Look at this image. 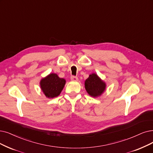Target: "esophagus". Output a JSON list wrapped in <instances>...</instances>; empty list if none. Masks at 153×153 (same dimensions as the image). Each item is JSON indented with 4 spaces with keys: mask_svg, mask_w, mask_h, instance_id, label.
Returning <instances> with one entry per match:
<instances>
[{
    "mask_svg": "<svg viewBox=\"0 0 153 153\" xmlns=\"http://www.w3.org/2000/svg\"><path fill=\"white\" fill-rule=\"evenodd\" d=\"M71 80L72 81H78V78L77 76H71Z\"/></svg>",
    "mask_w": 153,
    "mask_h": 153,
    "instance_id": "34e87169",
    "label": "esophagus"
}]
</instances>
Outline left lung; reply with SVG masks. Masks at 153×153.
<instances>
[{
    "label": "left lung",
    "instance_id": "left-lung-1",
    "mask_svg": "<svg viewBox=\"0 0 153 153\" xmlns=\"http://www.w3.org/2000/svg\"><path fill=\"white\" fill-rule=\"evenodd\" d=\"M85 88L91 97H97L104 92L106 83L95 73H91L85 81Z\"/></svg>",
    "mask_w": 153,
    "mask_h": 153
}]
</instances>
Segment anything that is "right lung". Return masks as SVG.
Wrapping results in <instances>:
<instances>
[{"label":"right lung","instance_id":"add662e5","mask_svg":"<svg viewBox=\"0 0 153 153\" xmlns=\"http://www.w3.org/2000/svg\"><path fill=\"white\" fill-rule=\"evenodd\" d=\"M66 80L56 73H50L40 82L41 88L47 98L58 97L63 89Z\"/></svg>","mask_w":153,"mask_h":153}]
</instances>
